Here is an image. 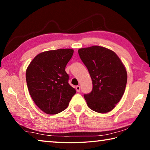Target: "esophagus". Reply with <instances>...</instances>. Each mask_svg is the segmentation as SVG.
I'll list each match as a JSON object with an SVG mask.
<instances>
[{"instance_id": "34e87169", "label": "esophagus", "mask_w": 150, "mask_h": 150, "mask_svg": "<svg viewBox=\"0 0 150 150\" xmlns=\"http://www.w3.org/2000/svg\"><path fill=\"white\" fill-rule=\"evenodd\" d=\"M76 90H77V92H80V91H81V87H80V86H77V87H76Z\"/></svg>"}]
</instances>
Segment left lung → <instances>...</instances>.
I'll return each instance as SVG.
<instances>
[{"label": "left lung", "instance_id": "obj_1", "mask_svg": "<svg viewBox=\"0 0 150 150\" xmlns=\"http://www.w3.org/2000/svg\"><path fill=\"white\" fill-rule=\"evenodd\" d=\"M93 82V90L84 95L88 107L98 113H106L115 107L125 91L127 72L113 51L94 45L78 50Z\"/></svg>", "mask_w": 150, "mask_h": 150}]
</instances>
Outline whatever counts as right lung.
<instances>
[{"mask_svg": "<svg viewBox=\"0 0 150 150\" xmlns=\"http://www.w3.org/2000/svg\"><path fill=\"white\" fill-rule=\"evenodd\" d=\"M73 54L72 49L40 53L30 62L26 73L28 88L32 100L48 115L66 109L76 91L69 83L65 67Z\"/></svg>", "mask_w": 150, "mask_h": 150, "instance_id": "add662e5", "label": "right lung"}]
</instances>
